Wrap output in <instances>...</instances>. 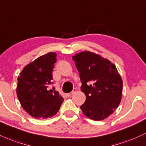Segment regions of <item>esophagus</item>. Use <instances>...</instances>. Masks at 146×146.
Listing matches in <instances>:
<instances>
[{"label": "esophagus", "instance_id": "obj_1", "mask_svg": "<svg viewBox=\"0 0 146 146\" xmlns=\"http://www.w3.org/2000/svg\"><path fill=\"white\" fill-rule=\"evenodd\" d=\"M76 88H74L73 89V90L71 92H70V93H68V94H66V96H68V97H70V96H71L72 94H73V93H75V92H76Z\"/></svg>", "mask_w": 146, "mask_h": 146}]
</instances>
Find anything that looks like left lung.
Wrapping results in <instances>:
<instances>
[{"label":"left lung","mask_w":146,"mask_h":146,"mask_svg":"<svg viewBox=\"0 0 146 146\" xmlns=\"http://www.w3.org/2000/svg\"><path fill=\"white\" fill-rule=\"evenodd\" d=\"M86 101L80 108L93 120H103L113 113L122 99V80L116 66L94 52L84 51L73 56Z\"/></svg>","instance_id":"8db88e82"}]
</instances>
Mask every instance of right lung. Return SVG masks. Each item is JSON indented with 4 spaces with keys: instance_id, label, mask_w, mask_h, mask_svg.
Returning a JSON list of instances; mask_svg holds the SVG:
<instances>
[{
    "instance_id": "right-lung-1",
    "label": "right lung",
    "mask_w": 146,
    "mask_h": 146,
    "mask_svg": "<svg viewBox=\"0 0 146 146\" xmlns=\"http://www.w3.org/2000/svg\"><path fill=\"white\" fill-rule=\"evenodd\" d=\"M57 54H45L25 66L17 78V96L22 107L35 118H48L58 111L64 99L58 91L48 90Z\"/></svg>"
}]
</instances>
